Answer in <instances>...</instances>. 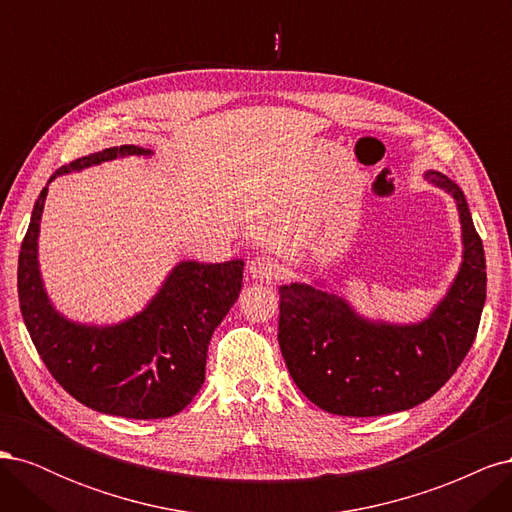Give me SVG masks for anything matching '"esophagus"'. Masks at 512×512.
I'll return each mask as SVG.
<instances>
[{"mask_svg": "<svg viewBox=\"0 0 512 512\" xmlns=\"http://www.w3.org/2000/svg\"><path fill=\"white\" fill-rule=\"evenodd\" d=\"M250 275L258 282L273 284L280 277V265L271 256H256L250 260Z\"/></svg>", "mask_w": 512, "mask_h": 512, "instance_id": "esophagus-1", "label": "esophagus"}]
</instances>
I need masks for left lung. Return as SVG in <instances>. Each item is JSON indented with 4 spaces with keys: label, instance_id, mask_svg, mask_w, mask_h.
<instances>
[{
    "label": "left lung",
    "instance_id": "1",
    "mask_svg": "<svg viewBox=\"0 0 512 512\" xmlns=\"http://www.w3.org/2000/svg\"><path fill=\"white\" fill-rule=\"evenodd\" d=\"M425 179L455 198L463 237L461 269L429 318L371 322L337 294L309 284L280 286L277 342L286 367L301 393L331 414L380 416L423 404L474 344L487 297L483 241L459 185L436 170Z\"/></svg>",
    "mask_w": 512,
    "mask_h": 512
}]
</instances>
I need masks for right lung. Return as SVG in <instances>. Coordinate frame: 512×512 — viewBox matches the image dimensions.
I'll list each match as a JSON object with an SVG mask.
<instances>
[{"instance_id":"right-lung-1","label":"right lung","mask_w":512,"mask_h":512,"mask_svg":"<svg viewBox=\"0 0 512 512\" xmlns=\"http://www.w3.org/2000/svg\"><path fill=\"white\" fill-rule=\"evenodd\" d=\"M126 156H151L136 145L111 147L55 170ZM49 185L42 188L19 254V305L29 337L51 376L83 406L126 418H166L190 404L205 382L213 331L235 305L243 260L203 265L185 260L166 277L151 303L113 327L66 320L46 297L38 269V232Z\"/></svg>"}]
</instances>
